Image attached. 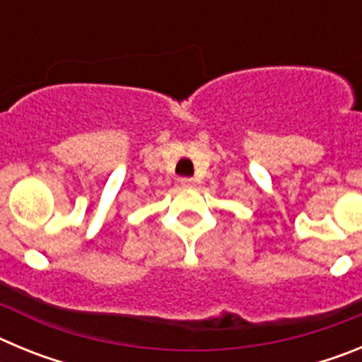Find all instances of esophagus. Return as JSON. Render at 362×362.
Here are the masks:
<instances>
[{
    "instance_id": "esophagus-1",
    "label": "esophagus",
    "mask_w": 362,
    "mask_h": 362,
    "mask_svg": "<svg viewBox=\"0 0 362 362\" xmlns=\"http://www.w3.org/2000/svg\"><path fill=\"white\" fill-rule=\"evenodd\" d=\"M179 183H181V187H194V185H196V179H194V177H181V179H179Z\"/></svg>"
}]
</instances>
